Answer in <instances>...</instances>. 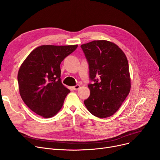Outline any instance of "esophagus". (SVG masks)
Masks as SVG:
<instances>
[{"label":"esophagus","mask_w":160,"mask_h":160,"mask_svg":"<svg viewBox=\"0 0 160 160\" xmlns=\"http://www.w3.org/2000/svg\"><path fill=\"white\" fill-rule=\"evenodd\" d=\"M80 85H76V86H73L72 88H73V89H74V90H77V89H78L79 88H80Z\"/></svg>","instance_id":"34e87169"}]
</instances>
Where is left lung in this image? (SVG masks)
<instances>
[{"mask_svg": "<svg viewBox=\"0 0 160 160\" xmlns=\"http://www.w3.org/2000/svg\"><path fill=\"white\" fill-rule=\"evenodd\" d=\"M88 60L90 95L84 105L93 116L105 118L120 108L129 93L131 78L126 55L110 41L93 40L81 45Z\"/></svg>", "mask_w": 160, "mask_h": 160, "instance_id": "8db88e82", "label": "left lung"}]
</instances>
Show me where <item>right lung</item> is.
<instances>
[{
	"label": "right lung",
	"instance_id": "add662e5",
	"mask_svg": "<svg viewBox=\"0 0 160 160\" xmlns=\"http://www.w3.org/2000/svg\"><path fill=\"white\" fill-rule=\"evenodd\" d=\"M78 45H42L33 50L21 65L18 81L21 97L34 112L46 118L63 107L70 90L61 81L60 64Z\"/></svg>",
	"mask_w": 160,
	"mask_h": 160
}]
</instances>
